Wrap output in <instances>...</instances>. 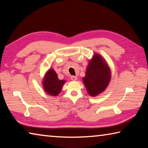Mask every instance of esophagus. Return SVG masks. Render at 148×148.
Instances as JSON below:
<instances>
[{"label": "esophagus", "instance_id": "1", "mask_svg": "<svg viewBox=\"0 0 148 148\" xmlns=\"http://www.w3.org/2000/svg\"><path fill=\"white\" fill-rule=\"evenodd\" d=\"M71 79L73 80V81H76V80H77V76H71Z\"/></svg>", "mask_w": 148, "mask_h": 148}]
</instances>
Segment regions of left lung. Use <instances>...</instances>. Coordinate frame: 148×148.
Here are the masks:
<instances>
[{"instance_id": "8db88e82", "label": "left lung", "mask_w": 148, "mask_h": 148, "mask_svg": "<svg viewBox=\"0 0 148 148\" xmlns=\"http://www.w3.org/2000/svg\"><path fill=\"white\" fill-rule=\"evenodd\" d=\"M110 77L108 66L101 56L96 54L89 62L83 81L88 93L95 96L106 88Z\"/></svg>"}]
</instances>
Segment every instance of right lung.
Segmentation results:
<instances>
[{
    "instance_id": "add662e5",
    "label": "right lung",
    "mask_w": 148,
    "mask_h": 148,
    "mask_svg": "<svg viewBox=\"0 0 148 148\" xmlns=\"http://www.w3.org/2000/svg\"><path fill=\"white\" fill-rule=\"evenodd\" d=\"M64 80L59 79L57 75L53 69L47 72L44 79V88L49 95L57 96L61 90Z\"/></svg>"
}]
</instances>
